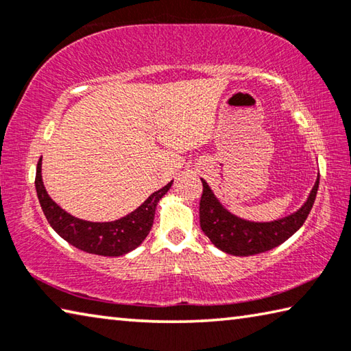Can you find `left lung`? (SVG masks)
<instances>
[{"instance_id":"8db88e82","label":"left lung","mask_w":351,"mask_h":351,"mask_svg":"<svg viewBox=\"0 0 351 351\" xmlns=\"http://www.w3.org/2000/svg\"><path fill=\"white\" fill-rule=\"evenodd\" d=\"M203 181V197L199 201V224L206 237L219 251L239 257L261 254L282 245L305 223L316 199L319 175L310 195L294 213L274 221H249L229 212L219 203L209 184Z\"/></svg>"}]
</instances>
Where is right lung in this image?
I'll return each mask as SVG.
<instances>
[{"instance_id": "add662e5", "label": "right lung", "mask_w": 351, "mask_h": 351, "mask_svg": "<svg viewBox=\"0 0 351 351\" xmlns=\"http://www.w3.org/2000/svg\"><path fill=\"white\" fill-rule=\"evenodd\" d=\"M171 184L173 181L152 193L138 209L128 215L114 221L94 223L71 215L47 195L43 178H41V158L37 164V175H35V190H37L40 206L51 228L63 240L80 251L104 255V257H119V255L132 252L145 240V237L150 234L159 199L169 192Z\"/></svg>"}]
</instances>
